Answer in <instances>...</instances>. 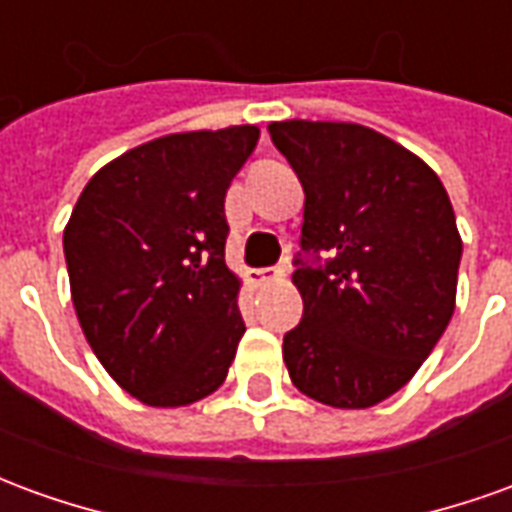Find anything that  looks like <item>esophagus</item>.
Masks as SVG:
<instances>
[{"instance_id":"obj_1","label":"esophagus","mask_w":512,"mask_h":512,"mask_svg":"<svg viewBox=\"0 0 512 512\" xmlns=\"http://www.w3.org/2000/svg\"><path fill=\"white\" fill-rule=\"evenodd\" d=\"M285 277V271L282 268H252L249 274H246V279L255 285V288H263V285H271V282H279V279Z\"/></svg>"}]
</instances>
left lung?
Segmentation results:
<instances>
[{
  "label": "left lung",
  "mask_w": 512,
  "mask_h": 512,
  "mask_svg": "<svg viewBox=\"0 0 512 512\" xmlns=\"http://www.w3.org/2000/svg\"><path fill=\"white\" fill-rule=\"evenodd\" d=\"M271 142L304 186L293 285L304 315L282 340L304 395L376 406L411 381L455 310L461 235L436 172L373 128L285 120Z\"/></svg>",
  "instance_id": "obj_1"
}]
</instances>
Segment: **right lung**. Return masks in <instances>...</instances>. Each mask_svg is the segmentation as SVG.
I'll return each mask as SVG.
<instances>
[{
    "label": "right lung",
    "instance_id": "right-lung-1",
    "mask_svg": "<svg viewBox=\"0 0 512 512\" xmlns=\"http://www.w3.org/2000/svg\"><path fill=\"white\" fill-rule=\"evenodd\" d=\"M255 126L153 139L98 169L62 235L71 296L106 373L147 406H189L227 378L246 332L224 263V197Z\"/></svg>",
    "mask_w": 512,
    "mask_h": 512
}]
</instances>
